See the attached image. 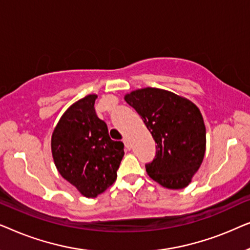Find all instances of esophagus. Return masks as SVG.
Segmentation results:
<instances>
[{"instance_id":"1","label":"esophagus","mask_w":250,"mask_h":250,"mask_svg":"<svg viewBox=\"0 0 250 250\" xmlns=\"http://www.w3.org/2000/svg\"><path fill=\"white\" fill-rule=\"evenodd\" d=\"M123 142H124V145H125V148H126V149L131 150L132 146H131V143L128 142V140H127V139H124V141H123Z\"/></svg>"}]
</instances>
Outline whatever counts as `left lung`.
I'll use <instances>...</instances> for the list:
<instances>
[{"mask_svg": "<svg viewBox=\"0 0 250 250\" xmlns=\"http://www.w3.org/2000/svg\"><path fill=\"white\" fill-rule=\"evenodd\" d=\"M125 101L136 110L157 143L156 156L146 169L167 189L189 186L206 151V127L193 102L156 87L132 91Z\"/></svg>", "mask_w": 250, "mask_h": 250, "instance_id": "left-lung-1", "label": "left lung"}]
</instances>
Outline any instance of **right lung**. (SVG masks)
Returning <instances> with one entry per match:
<instances>
[{
    "mask_svg": "<svg viewBox=\"0 0 250 250\" xmlns=\"http://www.w3.org/2000/svg\"><path fill=\"white\" fill-rule=\"evenodd\" d=\"M97 94L70 105L53 129L51 150L58 172L86 198L104 192L117 179L124 143L114 141L95 114Z\"/></svg>",
    "mask_w": 250,
    "mask_h": 250,
    "instance_id": "add662e5",
    "label": "right lung"
}]
</instances>
